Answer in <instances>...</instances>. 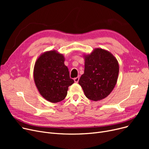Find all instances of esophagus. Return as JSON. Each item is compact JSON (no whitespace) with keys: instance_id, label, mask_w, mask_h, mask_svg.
I'll return each instance as SVG.
<instances>
[{"instance_id":"esophagus-1","label":"esophagus","mask_w":149,"mask_h":149,"mask_svg":"<svg viewBox=\"0 0 149 149\" xmlns=\"http://www.w3.org/2000/svg\"><path fill=\"white\" fill-rule=\"evenodd\" d=\"M79 77H76V78H75V79H74V81L75 82V83H78L79 82Z\"/></svg>"}]
</instances>
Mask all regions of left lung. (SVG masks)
<instances>
[{"mask_svg":"<svg viewBox=\"0 0 149 149\" xmlns=\"http://www.w3.org/2000/svg\"><path fill=\"white\" fill-rule=\"evenodd\" d=\"M84 71L79 83L84 94L97 101L107 97L114 89L118 78V60L109 51L95 48L91 54H84Z\"/></svg>","mask_w":149,"mask_h":149,"instance_id":"left-lung-1","label":"left lung"}]
</instances>
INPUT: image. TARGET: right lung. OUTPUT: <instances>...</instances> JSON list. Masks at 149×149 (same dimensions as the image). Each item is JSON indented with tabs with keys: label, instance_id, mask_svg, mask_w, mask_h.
<instances>
[{
	"label": "right lung",
	"instance_id": "1",
	"mask_svg": "<svg viewBox=\"0 0 149 149\" xmlns=\"http://www.w3.org/2000/svg\"><path fill=\"white\" fill-rule=\"evenodd\" d=\"M63 54L56 50L42 53L34 67V80L40 94L47 101L56 103L63 100L68 87L74 81L70 79L65 65Z\"/></svg>",
	"mask_w": 149,
	"mask_h": 149
}]
</instances>
